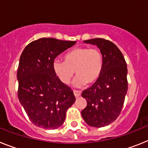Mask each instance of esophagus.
Segmentation results:
<instances>
[{"mask_svg": "<svg viewBox=\"0 0 148 148\" xmlns=\"http://www.w3.org/2000/svg\"><path fill=\"white\" fill-rule=\"evenodd\" d=\"M74 96H75L76 97H78L80 96L81 92H80V91H78V90H74Z\"/></svg>", "mask_w": 148, "mask_h": 148, "instance_id": "esophagus-1", "label": "esophagus"}]
</instances>
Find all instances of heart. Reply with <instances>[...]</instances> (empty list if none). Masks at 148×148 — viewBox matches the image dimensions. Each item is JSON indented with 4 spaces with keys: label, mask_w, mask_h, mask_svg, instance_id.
<instances>
[{
    "label": "heart",
    "mask_w": 148,
    "mask_h": 148,
    "mask_svg": "<svg viewBox=\"0 0 148 148\" xmlns=\"http://www.w3.org/2000/svg\"><path fill=\"white\" fill-rule=\"evenodd\" d=\"M103 69V56L97 48L78 47L67 52L64 61L55 60L53 69L60 81L68 84L74 73L77 75L74 83L80 86L92 84L98 79Z\"/></svg>",
    "instance_id": "1"
}]
</instances>
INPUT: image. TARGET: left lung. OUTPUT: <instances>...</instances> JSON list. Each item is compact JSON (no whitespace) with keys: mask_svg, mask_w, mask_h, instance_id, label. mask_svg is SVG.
Instances as JSON below:
<instances>
[{"mask_svg":"<svg viewBox=\"0 0 148 148\" xmlns=\"http://www.w3.org/2000/svg\"><path fill=\"white\" fill-rule=\"evenodd\" d=\"M97 45L103 56V69L97 81L83 91L87 105L81 115L88 125L105 127L120 115L127 92V68L124 57L115 44L104 38L84 41Z\"/></svg>","mask_w":148,"mask_h":148,"instance_id":"obj_1","label":"left lung"}]
</instances>
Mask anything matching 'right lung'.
Here are the masks:
<instances>
[{
	"label": "right lung",
	"instance_id": "1",
	"mask_svg": "<svg viewBox=\"0 0 148 148\" xmlns=\"http://www.w3.org/2000/svg\"><path fill=\"white\" fill-rule=\"evenodd\" d=\"M75 43L42 38L27 45L21 55L18 97L29 120L38 127H60L75 101L71 88L60 81L53 69L56 56Z\"/></svg>",
	"mask_w": 148,
	"mask_h": 148
}]
</instances>
